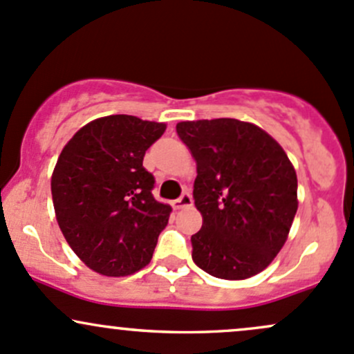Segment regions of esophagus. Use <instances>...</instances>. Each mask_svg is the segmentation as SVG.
I'll return each instance as SVG.
<instances>
[{
	"label": "esophagus",
	"instance_id": "1",
	"mask_svg": "<svg viewBox=\"0 0 354 354\" xmlns=\"http://www.w3.org/2000/svg\"><path fill=\"white\" fill-rule=\"evenodd\" d=\"M172 206H174V209L191 207V206H192V196H191V192H184V194H182V196L178 197V199L174 201Z\"/></svg>",
	"mask_w": 354,
	"mask_h": 354
}]
</instances>
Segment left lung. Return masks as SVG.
I'll list each match as a JSON object with an SVG mask.
<instances>
[{
  "mask_svg": "<svg viewBox=\"0 0 354 354\" xmlns=\"http://www.w3.org/2000/svg\"><path fill=\"white\" fill-rule=\"evenodd\" d=\"M177 135L197 163L194 203L203 227L194 263L209 275L243 280L282 250L297 212V176L283 148L252 123L182 121Z\"/></svg>",
  "mask_w": 354,
  "mask_h": 354,
  "instance_id": "obj_1",
  "label": "left lung"
}]
</instances>
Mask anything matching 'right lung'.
<instances>
[{
  "label": "right lung",
  "mask_w": 354,
  "mask_h": 354,
  "mask_svg": "<svg viewBox=\"0 0 354 354\" xmlns=\"http://www.w3.org/2000/svg\"><path fill=\"white\" fill-rule=\"evenodd\" d=\"M165 124L113 115L82 127L52 174L57 223L74 253L94 272L124 277L150 263L172 207L153 197L145 151Z\"/></svg>",
  "instance_id": "1"
}]
</instances>
